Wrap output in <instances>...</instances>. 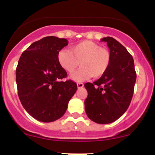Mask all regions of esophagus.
<instances>
[{"instance_id": "esophagus-1", "label": "esophagus", "mask_w": 155, "mask_h": 155, "mask_svg": "<svg viewBox=\"0 0 155 155\" xmlns=\"http://www.w3.org/2000/svg\"><path fill=\"white\" fill-rule=\"evenodd\" d=\"M77 87H78V88H82V87H84V84L82 83V82H78Z\"/></svg>"}]
</instances>
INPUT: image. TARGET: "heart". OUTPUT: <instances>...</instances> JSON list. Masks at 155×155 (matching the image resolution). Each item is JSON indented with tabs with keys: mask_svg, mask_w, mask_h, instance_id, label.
Masks as SVG:
<instances>
[{
	"mask_svg": "<svg viewBox=\"0 0 155 155\" xmlns=\"http://www.w3.org/2000/svg\"><path fill=\"white\" fill-rule=\"evenodd\" d=\"M58 60L69 73H73L80 63L82 68L72 76L73 80L80 82L91 76H102L110 65L111 54L107 48H101L90 40H85L73 46L70 51L64 49L59 51Z\"/></svg>",
	"mask_w": 155,
	"mask_h": 155,
	"instance_id": "b5f03b06",
	"label": "heart"
}]
</instances>
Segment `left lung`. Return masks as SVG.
<instances>
[{"mask_svg":"<svg viewBox=\"0 0 155 155\" xmlns=\"http://www.w3.org/2000/svg\"><path fill=\"white\" fill-rule=\"evenodd\" d=\"M101 40L109 48L110 65L99 79L85 84L87 91L85 109L91 121L105 124L116 121L129 107L137 73L134 58L124 46L110 37Z\"/></svg>","mask_w":155,"mask_h":155,"instance_id":"left-lung-1","label":"left lung"}]
</instances>
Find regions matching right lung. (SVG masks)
Here are the masks:
<instances>
[{
    "label": "right lung",
    "mask_w": 155,
    "mask_h": 155,
    "mask_svg": "<svg viewBox=\"0 0 155 155\" xmlns=\"http://www.w3.org/2000/svg\"><path fill=\"white\" fill-rule=\"evenodd\" d=\"M68 45L66 39L43 37L23 51L18 60L15 70L18 97L28 114L42 122L61 118L77 90L76 82L62 81L67 72L58 60L59 51Z\"/></svg>",
    "instance_id": "1"
}]
</instances>
